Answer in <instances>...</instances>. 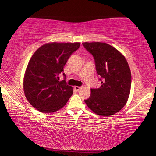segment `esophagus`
I'll return each mask as SVG.
<instances>
[{"mask_svg": "<svg viewBox=\"0 0 156 156\" xmlns=\"http://www.w3.org/2000/svg\"><path fill=\"white\" fill-rule=\"evenodd\" d=\"M74 88H75V89L77 91H79L80 89L81 88V87H77V86H75V87H74Z\"/></svg>", "mask_w": 156, "mask_h": 156, "instance_id": "obj_1", "label": "esophagus"}]
</instances>
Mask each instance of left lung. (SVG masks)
<instances>
[{"label":"left lung","instance_id":"8db88e82","mask_svg":"<svg viewBox=\"0 0 156 156\" xmlns=\"http://www.w3.org/2000/svg\"><path fill=\"white\" fill-rule=\"evenodd\" d=\"M83 46L95 60L101 85L91 88L84 100L96 115L111 116L119 112L128 100L131 84L130 68L125 56L114 47L103 42H84Z\"/></svg>","mask_w":156,"mask_h":156}]
</instances>
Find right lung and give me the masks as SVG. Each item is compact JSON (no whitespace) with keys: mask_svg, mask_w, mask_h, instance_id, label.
<instances>
[{"mask_svg":"<svg viewBox=\"0 0 156 156\" xmlns=\"http://www.w3.org/2000/svg\"><path fill=\"white\" fill-rule=\"evenodd\" d=\"M81 44L47 43L37 49L28 64L23 78L27 100L36 110L53 113L62 108L73 94V88L58 75ZM64 76H66L64 73Z\"/></svg>","mask_w":156,"mask_h":156,"instance_id":"obj_1","label":"right lung"}]
</instances>
